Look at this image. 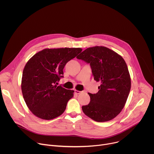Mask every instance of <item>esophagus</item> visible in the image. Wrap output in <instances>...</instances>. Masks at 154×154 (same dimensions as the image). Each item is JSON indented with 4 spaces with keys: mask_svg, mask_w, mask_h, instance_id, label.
Masks as SVG:
<instances>
[{
    "mask_svg": "<svg viewBox=\"0 0 154 154\" xmlns=\"http://www.w3.org/2000/svg\"><path fill=\"white\" fill-rule=\"evenodd\" d=\"M74 93H75L76 94H80V93H82V91H78V90H74Z\"/></svg>",
    "mask_w": 154,
    "mask_h": 154,
    "instance_id": "1",
    "label": "esophagus"
}]
</instances>
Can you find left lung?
I'll list each match as a JSON object with an SVG mask.
<instances>
[{
    "instance_id": "left-lung-1",
    "label": "left lung",
    "mask_w": 154,
    "mask_h": 154,
    "mask_svg": "<svg viewBox=\"0 0 154 154\" xmlns=\"http://www.w3.org/2000/svg\"><path fill=\"white\" fill-rule=\"evenodd\" d=\"M77 58L90 64L94 79L100 83L96 94L88 93L90 102L82 106L83 113L97 122L113 119L124 108L130 91L131 79L125 61L103 46L88 48Z\"/></svg>"
}]
</instances>
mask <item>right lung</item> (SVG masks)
<instances>
[{
	"label": "right lung",
	"instance_id": "1",
	"mask_svg": "<svg viewBox=\"0 0 154 154\" xmlns=\"http://www.w3.org/2000/svg\"><path fill=\"white\" fill-rule=\"evenodd\" d=\"M82 51L81 48L45 49L27 61L23 70L21 90L34 115L50 120L63 113L74 91L57 86V82L63 77L66 64Z\"/></svg>",
	"mask_w": 154,
	"mask_h": 154
}]
</instances>
